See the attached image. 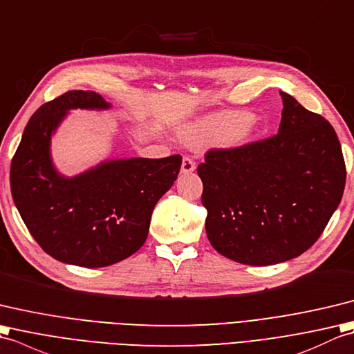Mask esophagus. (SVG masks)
<instances>
[{"label": "esophagus", "mask_w": 354, "mask_h": 354, "mask_svg": "<svg viewBox=\"0 0 354 354\" xmlns=\"http://www.w3.org/2000/svg\"><path fill=\"white\" fill-rule=\"evenodd\" d=\"M195 171V162L191 156H185L182 162V172L185 174H189V172Z\"/></svg>", "instance_id": "1"}]
</instances>
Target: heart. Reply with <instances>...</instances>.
<instances>
[{"label":"heart","instance_id":"obj_1","mask_svg":"<svg viewBox=\"0 0 354 354\" xmlns=\"http://www.w3.org/2000/svg\"><path fill=\"white\" fill-rule=\"evenodd\" d=\"M254 129V118L245 111H227L212 115L186 130L183 138L191 144H201L206 140L223 139L230 145L245 142Z\"/></svg>","mask_w":354,"mask_h":354}]
</instances>
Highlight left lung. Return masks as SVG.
Returning a JSON list of instances; mask_svg holds the SVG:
<instances>
[{
    "label": "left lung",
    "instance_id": "obj_1",
    "mask_svg": "<svg viewBox=\"0 0 354 354\" xmlns=\"http://www.w3.org/2000/svg\"><path fill=\"white\" fill-rule=\"evenodd\" d=\"M280 95L277 135L210 148L197 168L209 242L239 263L265 266L303 254L344 194L347 171L330 122Z\"/></svg>",
    "mask_w": 354,
    "mask_h": 354
}]
</instances>
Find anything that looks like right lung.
Returning <instances> with one entry per match:
<instances>
[{"instance_id":"obj_1","label":"right lung","mask_w":354,"mask_h":354,"mask_svg":"<svg viewBox=\"0 0 354 354\" xmlns=\"http://www.w3.org/2000/svg\"><path fill=\"white\" fill-rule=\"evenodd\" d=\"M106 109L95 92L68 91L30 118L10 165L15 204L31 236L60 262L101 268L144 245L151 214L177 180L182 156L112 160L74 178L54 171L53 130L69 109Z\"/></svg>"}]
</instances>
